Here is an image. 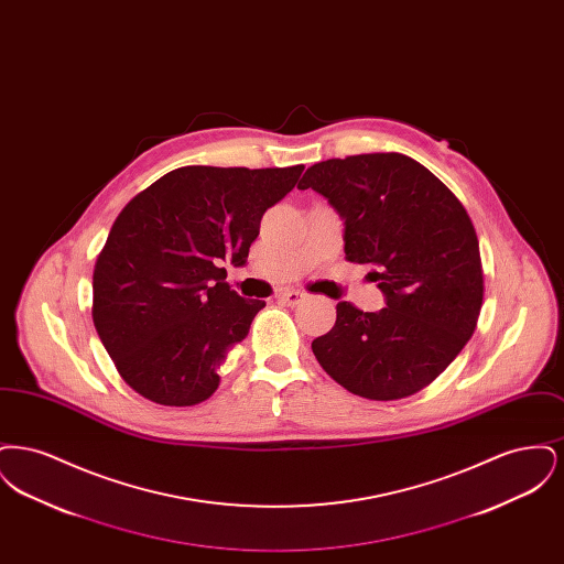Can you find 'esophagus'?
Wrapping results in <instances>:
<instances>
[{
	"label": "esophagus",
	"mask_w": 564,
	"mask_h": 564,
	"mask_svg": "<svg viewBox=\"0 0 564 564\" xmlns=\"http://www.w3.org/2000/svg\"><path fill=\"white\" fill-rule=\"evenodd\" d=\"M304 297H306V294L295 292V290H288V292H281V294H279V300H281L283 304H288V306H295V304H300Z\"/></svg>",
	"instance_id": "obj_1"
}]
</instances>
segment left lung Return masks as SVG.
I'll use <instances>...</instances> for the list:
<instances>
[{
  "label": "left lung",
  "mask_w": 564,
  "mask_h": 564,
  "mask_svg": "<svg viewBox=\"0 0 564 564\" xmlns=\"http://www.w3.org/2000/svg\"><path fill=\"white\" fill-rule=\"evenodd\" d=\"M345 219V258L372 264L387 306L336 304L334 327L313 340L323 370L376 402L402 400L442 375L471 338L484 297L476 228L430 169L398 152L329 159L306 169Z\"/></svg>",
  "instance_id": "8db88e82"
}]
</instances>
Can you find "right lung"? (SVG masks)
<instances>
[{
  "label": "right lung",
  "mask_w": 564,
  "mask_h": 564,
  "mask_svg": "<svg viewBox=\"0 0 564 564\" xmlns=\"http://www.w3.org/2000/svg\"><path fill=\"white\" fill-rule=\"evenodd\" d=\"M302 171L182 166L116 217L93 272V322L139 395L161 405L214 395L217 368L267 306L230 290L224 262H247L262 215Z\"/></svg>",
  "instance_id": "right-lung-1"
}]
</instances>
